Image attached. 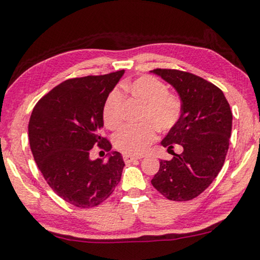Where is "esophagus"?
I'll return each instance as SVG.
<instances>
[{"label":"esophagus","instance_id":"34e87169","mask_svg":"<svg viewBox=\"0 0 260 260\" xmlns=\"http://www.w3.org/2000/svg\"><path fill=\"white\" fill-rule=\"evenodd\" d=\"M138 159H141V158H139V157H133V155L124 154V161H125L126 164L132 162V161H134V160H138Z\"/></svg>","mask_w":260,"mask_h":260}]
</instances>
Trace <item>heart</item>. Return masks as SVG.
<instances>
[{"label":"heart","mask_w":260,"mask_h":260,"mask_svg":"<svg viewBox=\"0 0 260 260\" xmlns=\"http://www.w3.org/2000/svg\"><path fill=\"white\" fill-rule=\"evenodd\" d=\"M144 105L141 117L143 122L139 127H124L114 136L117 150L127 155H141L157 139L155 129L160 132L172 129L182 114L181 100L175 94L168 93L167 85L153 76H141L122 86ZM124 95L119 88H115L108 95L103 106V121L109 129H116L122 122Z\"/></svg>","instance_id":"1"}]
</instances>
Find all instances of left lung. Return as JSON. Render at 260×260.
<instances>
[{
	"instance_id": "8db88e82",
	"label": "left lung",
	"mask_w": 260,
	"mask_h": 260,
	"mask_svg": "<svg viewBox=\"0 0 260 260\" xmlns=\"http://www.w3.org/2000/svg\"><path fill=\"white\" fill-rule=\"evenodd\" d=\"M176 89L182 101L179 120L161 141L173 159L161 160L152 178L153 187L173 201L192 200L201 194L223 167L232 132V111L212 83L176 69L151 70ZM182 154L173 152L174 145Z\"/></svg>"
}]
</instances>
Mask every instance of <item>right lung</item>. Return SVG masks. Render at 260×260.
<instances>
[{
    "instance_id": "add662e5",
    "label": "right lung",
    "mask_w": 260,
    "mask_h": 260,
    "mask_svg": "<svg viewBox=\"0 0 260 260\" xmlns=\"http://www.w3.org/2000/svg\"><path fill=\"white\" fill-rule=\"evenodd\" d=\"M124 73L64 81L31 112L28 136L37 166L52 190L78 208L102 204L120 182L125 162L119 152L112 151L107 162L89 155L95 145L111 150L109 141L101 136L102 111Z\"/></svg>"
}]
</instances>
